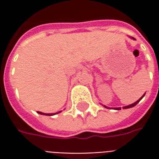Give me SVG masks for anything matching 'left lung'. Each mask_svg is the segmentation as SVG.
<instances>
[{"mask_svg": "<svg viewBox=\"0 0 159 159\" xmlns=\"http://www.w3.org/2000/svg\"><path fill=\"white\" fill-rule=\"evenodd\" d=\"M132 38H133V37H132ZM133 39H134V38H133ZM144 96H145V93H144L143 95L140 97V99L137 100V101H135L134 103L131 104V105H129V106H126V107H123V109H128V108H131V107H134V106H136L137 104L140 102V100H141V99H142V98H143ZM104 107H106V108H107V109H110V107H106V106H104ZM114 109H115V110H121V107H116V108H114Z\"/></svg>", "mask_w": 159, "mask_h": 159, "instance_id": "8db88e82", "label": "left lung"}]
</instances>
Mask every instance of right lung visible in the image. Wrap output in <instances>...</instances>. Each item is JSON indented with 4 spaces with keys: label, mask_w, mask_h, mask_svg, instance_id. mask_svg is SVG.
I'll list each match as a JSON object with an SVG mask.
<instances>
[{
    "label": "right lung",
    "mask_w": 159,
    "mask_h": 159,
    "mask_svg": "<svg viewBox=\"0 0 159 159\" xmlns=\"http://www.w3.org/2000/svg\"><path fill=\"white\" fill-rule=\"evenodd\" d=\"M39 114H42V115H45V116H52V115H55V114H58L61 111H59V112H56V113H43V112H41V111H37Z\"/></svg>",
    "instance_id": "obj_1"
}]
</instances>
